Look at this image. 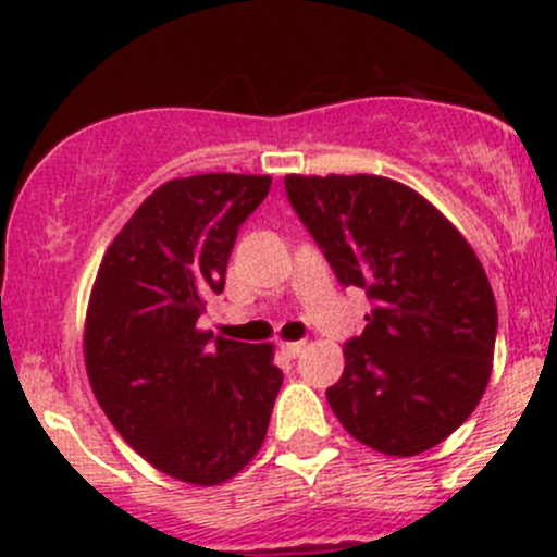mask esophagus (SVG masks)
I'll use <instances>...</instances> for the list:
<instances>
[{"label": "esophagus", "mask_w": 557, "mask_h": 557, "mask_svg": "<svg viewBox=\"0 0 557 557\" xmlns=\"http://www.w3.org/2000/svg\"><path fill=\"white\" fill-rule=\"evenodd\" d=\"M305 347H307V342H283V345H280V350H283L288 358H296L305 352Z\"/></svg>", "instance_id": "esophagus-1"}]
</instances>
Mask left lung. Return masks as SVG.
<instances>
[{
	"label": "left lung",
	"instance_id": "1",
	"mask_svg": "<svg viewBox=\"0 0 557 557\" xmlns=\"http://www.w3.org/2000/svg\"><path fill=\"white\" fill-rule=\"evenodd\" d=\"M285 190L336 280L372 301L325 391L331 409L372 450H431L491 380L498 312L480 258L431 201L391 177L288 174Z\"/></svg>",
	"mask_w": 557,
	"mask_h": 557
}]
</instances>
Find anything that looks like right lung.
<instances>
[{
    "label": "right lung",
    "instance_id": "right-lung-1",
    "mask_svg": "<svg viewBox=\"0 0 557 557\" xmlns=\"http://www.w3.org/2000/svg\"><path fill=\"white\" fill-rule=\"evenodd\" d=\"M269 185V174L215 172L156 188L107 247L88 299L99 407L150 466L188 485H221L256 458L283 385L272 345L196 329Z\"/></svg>",
    "mask_w": 557,
    "mask_h": 557
}]
</instances>
